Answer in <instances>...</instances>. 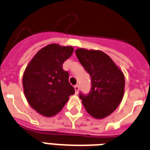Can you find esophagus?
<instances>
[{
    "label": "esophagus",
    "instance_id": "esophagus-1",
    "mask_svg": "<svg viewBox=\"0 0 150 150\" xmlns=\"http://www.w3.org/2000/svg\"><path fill=\"white\" fill-rule=\"evenodd\" d=\"M74 88H75V93H79V86L78 84H75L74 86Z\"/></svg>",
    "mask_w": 150,
    "mask_h": 150
}]
</instances>
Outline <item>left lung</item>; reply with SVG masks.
Masks as SVG:
<instances>
[{
	"label": "left lung",
	"instance_id": "obj_1",
	"mask_svg": "<svg viewBox=\"0 0 150 150\" xmlns=\"http://www.w3.org/2000/svg\"><path fill=\"white\" fill-rule=\"evenodd\" d=\"M75 54L91 77L90 92L79 93V98L90 115L103 119L115 110L122 100L124 75L111 58L101 51L78 49Z\"/></svg>",
	"mask_w": 150,
	"mask_h": 150
}]
</instances>
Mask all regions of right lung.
Wrapping results in <instances>:
<instances>
[{
  "mask_svg": "<svg viewBox=\"0 0 150 150\" xmlns=\"http://www.w3.org/2000/svg\"><path fill=\"white\" fill-rule=\"evenodd\" d=\"M73 51L71 46L51 44L40 50L26 68L23 77L24 93L30 105L40 115H57L75 93L69 73L62 68Z\"/></svg>",
  "mask_w": 150,
  "mask_h": 150,
  "instance_id": "right-lung-1",
  "label": "right lung"
}]
</instances>
